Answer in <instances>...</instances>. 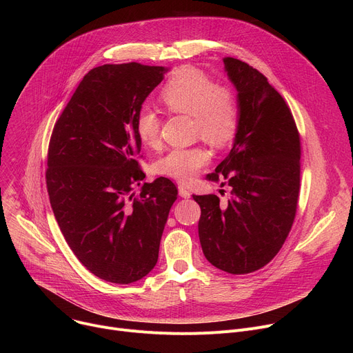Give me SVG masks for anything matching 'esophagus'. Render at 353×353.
Here are the masks:
<instances>
[{
    "mask_svg": "<svg viewBox=\"0 0 353 353\" xmlns=\"http://www.w3.org/2000/svg\"><path fill=\"white\" fill-rule=\"evenodd\" d=\"M179 195L183 198H190V191L184 185H179Z\"/></svg>",
    "mask_w": 353,
    "mask_h": 353,
    "instance_id": "1",
    "label": "esophagus"
}]
</instances>
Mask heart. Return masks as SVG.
Listing matches in <instances>:
<instances>
[{"label": "heart", "instance_id": "b5f03b06", "mask_svg": "<svg viewBox=\"0 0 353 353\" xmlns=\"http://www.w3.org/2000/svg\"><path fill=\"white\" fill-rule=\"evenodd\" d=\"M161 99L169 112L191 116L194 135L214 146L226 145L236 134L240 116L236 93L228 86H219L203 71L179 68L165 83ZM135 128L146 148L161 145L162 119L155 109L143 106L138 112ZM208 162L210 152L203 146L174 148L155 162L154 169L163 177L188 184Z\"/></svg>", "mask_w": 353, "mask_h": 353}]
</instances>
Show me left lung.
<instances>
[{
    "instance_id": "8db88e82",
    "label": "left lung",
    "mask_w": 353,
    "mask_h": 353,
    "mask_svg": "<svg viewBox=\"0 0 353 353\" xmlns=\"http://www.w3.org/2000/svg\"><path fill=\"white\" fill-rule=\"evenodd\" d=\"M225 72L237 90L239 125L229 155L210 180L225 177L232 198L192 195L201 207L198 236L205 259L229 274L267 265L285 243L300 187V138L283 97L248 64L228 57Z\"/></svg>"
}]
</instances>
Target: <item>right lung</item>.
I'll return each instance as SVG.
<instances>
[{
  "label": "right lung",
  "mask_w": 353,
  "mask_h": 353,
  "mask_svg": "<svg viewBox=\"0 0 353 353\" xmlns=\"http://www.w3.org/2000/svg\"><path fill=\"white\" fill-rule=\"evenodd\" d=\"M165 67L138 63L90 70L57 120L47 155V191L56 221L77 259L97 278L132 283L158 263L177 199L165 177L143 183L135 121L165 78Z\"/></svg>",
  "instance_id": "obj_1"
}]
</instances>
